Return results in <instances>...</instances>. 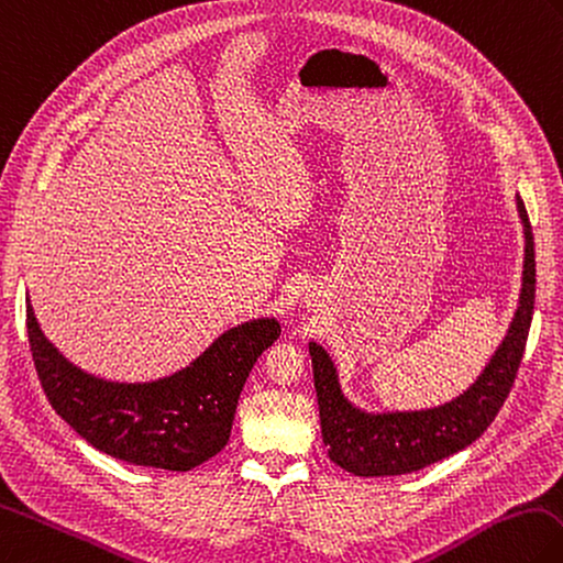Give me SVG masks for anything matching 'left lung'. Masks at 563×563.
<instances>
[{"instance_id":"8db88e82","label":"left lung","mask_w":563,"mask_h":563,"mask_svg":"<svg viewBox=\"0 0 563 563\" xmlns=\"http://www.w3.org/2000/svg\"><path fill=\"white\" fill-rule=\"evenodd\" d=\"M526 233V265L516 316L489 364L465 393L439 407L407 411H366L342 393L332 356L310 342L313 380L320 407L322 443L342 470L356 477H393L417 472L474 443L494 421L514 387L526 352L534 310V241L526 205L516 197Z\"/></svg>"}]
</instances>
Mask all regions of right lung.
I'll return each mask as SVG.
<instances>
[{"mask_svg":"<svg viewBox=\"0 0 563 563\" xmlns=\"http://www.w3.org/2000/svg\"><path fill=\"white\" fill-rule=\"evenodd\" d=\"M29 342L49 405L98 451L132 465L187 472L229 443L235 405L257 356L277 342V318L219 334L170 376L146 383L98 378L47 340L26 301Z\"/></svg>","mask_w":563,"mask_h":563,"instance_id":"obj_1","label":"right lung"}]
</instances>
